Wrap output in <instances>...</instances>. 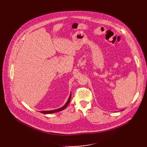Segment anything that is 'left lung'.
I'll list each match as a JSON object with an SVG mask.
<instances>
[{
  "label": "left lung",
  "instance_id": "left-lung-1",
  "mask_svg": "<svg viewBox=\"0 0 147 147\" xmlns=\"http://www.w3.org/2000/svg\"><path fill=\"white\" fill-rule=\"evenodd\" d=\"M123 110H121V111H123Z\"/></svg>",
  "mask_w": 147,
  "mask_h": 147
}]
</instances>
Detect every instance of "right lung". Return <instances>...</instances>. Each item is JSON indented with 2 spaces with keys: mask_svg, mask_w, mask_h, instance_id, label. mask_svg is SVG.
Wrapping results in <instances>:
<instances>
[{
  "mask_svg": "<svg viewBox=\"0 0 147 147\" xmlns=\"http://www.w3.org/2000/svg\"><path fill=\"white\" fill-rule=\"evenodd\" d=\"M71 97V94L70 93V95H69V98L68 99V101H67L63 107L59 108V109H56V110H49V111H40V112L42 113H43V114H52V113H57V112H59V111L63 110L68 106L69 101H70Z\"/></svg>",
  "mask_w": 147,
  "mask_h": 147,
  "instance_id": "add662e5",
  "label": "right lung"
}]
</instances>
